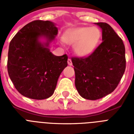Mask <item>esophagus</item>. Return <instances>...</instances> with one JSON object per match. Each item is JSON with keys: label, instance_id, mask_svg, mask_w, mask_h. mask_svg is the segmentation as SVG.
<instances>
[{"label": "esophagus", "instance_id": "1", "mask_svg": "<svg viewBox=\"0 0 134 134\" xmlns=\"http://www.w3.org/2000/svg\"><path fill=\"white\" fill-rule=\"evenodd\" d=\"M67 63H68V65H72V62H71V60L70 58H69L68 60H67Z\"/></svg>", "mask_w": 134, "mask_h": 134}]
</instances>
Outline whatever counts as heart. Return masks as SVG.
Listing matches in <instances>:
<instances>
[{
    "mask_svg": "<svg viewBox=\"0 0 134 134\" xmlns=\"http://www.w3.org/2000/svg\"><path fill=\"white\" fill-rule=\"evenodd\" d=\"M102 32L97 27H79L68 30L63 35V41L74 44V51L80 57L91 55L97 47Z\"/></svg>",
    "mask_w": 134,
    "mask_h": 134,
    "instance_id": "heart-1",
    "label": "heart"
}]
</instances>
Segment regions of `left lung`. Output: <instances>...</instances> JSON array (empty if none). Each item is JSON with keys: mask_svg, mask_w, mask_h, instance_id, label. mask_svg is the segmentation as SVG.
I'll return each mask as SVG.
<instances>
[{"mask_svg": "<svg viewBox=\"0 0 134 134\" xmlns=\"http://www.w3.org/2000/svg\"><path fill=\"white\" fill-rule=\"evenodd\" d=\"M102 30V44L87 58H72L75 86L86 99L96 100L117 88L126 68L125 48L122 39L106 23H95Z\"/></svg>", "mask_w": 134, "mask_h": 134, "instance_id": "left-lung-1", "label": "left lung"}]
</instances>
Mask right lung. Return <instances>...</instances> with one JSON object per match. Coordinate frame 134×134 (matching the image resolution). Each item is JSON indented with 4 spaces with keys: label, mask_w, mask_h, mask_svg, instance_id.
<instances>
[{
    "label": "right lung",
    "mask_w": 134,
    "mask_h": 134,
    "mask_svg": "<svg viewBox=\"0 0 134 134\" xmlns=\"http://www.w3.org/2000/svg\"><path fill=\"white\" fill-rule=\"evenodd\" d=\"M58 29L50 21L36 20L24 26L9 43L7 71L15 88L32 99L50 97L56 88L67 55L50 51Z\"/></svg>",
    "instance_id": "1"
}]
</instances>
